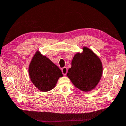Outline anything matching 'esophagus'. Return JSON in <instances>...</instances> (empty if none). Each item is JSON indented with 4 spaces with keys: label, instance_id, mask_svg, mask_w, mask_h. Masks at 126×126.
I'll list each match as a JSON object with an SVG mask.
<instances>
[{
    "label": "esophagus",
    "instance_id": "34e87169",
    "mask_svg": "<svg viewBox=\"0 0 126 126\" xmlns=\"http://www.w3.org/2000/svg\"><path fill=\"white\" fill-rule=\"evenodd\" d=\"M62 73L64 75H66L68 72L67 67H63V68L62 69Z\"/></svg>",
    "mask_w": 126,
    "mask_h": 126
}]
</instances>
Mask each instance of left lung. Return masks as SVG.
Here are the masks:
<instances>
[{
    "label": "left lung",
    "instance_id": "8db88e82",
    "mask_svg": "<svg viewBox=\"0 0 126 126\" xmlns=\"http://www.w3.org/2000/svg\"><path fill=\"white\" fill-rule=\"evenodd\" d=\"M83 51L77 53L73 58L67 77L80 90L88 92L94 89L103 75V64L96 54L83 47Z\"/></svg>",
    "mask_w": 126,
    "mask_h": 126
}]
</instances>
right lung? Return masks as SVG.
I'll return each instance as SVG.
<instances>
[{"label": "right lung", "mask_w": 126, "mask_h": 126, "mask_svg": "<svg viewBox=\"0 0 126 126\" xmlns=\"http://www.w3.org/2000/svg\"><path fill=\"white\" fill-rule=\"evenodd\" d=\"M29 74L35 86L43 92L54 88L59 78L63 77L58 67L38 50L30 63Z\"/></svg>", "instance_id": "obj_1"}]
</instances>
